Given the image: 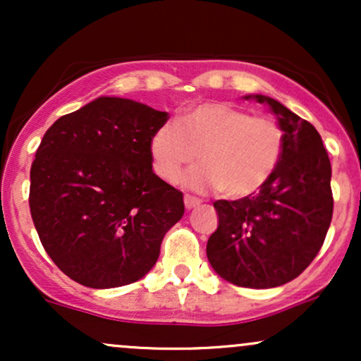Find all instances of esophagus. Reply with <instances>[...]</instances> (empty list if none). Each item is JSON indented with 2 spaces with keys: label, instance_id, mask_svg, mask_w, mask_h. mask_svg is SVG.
Listing matches in <instances>:
<instances>
[{
  "label": "esophagus",
  "instance_id": "34e87169",
  "mask_svg": "<svg viewBox=\"0 0 361 361\" xmlns=\"http://www.w3.org/2000/svg\"><path fill=\"white\" fill-rule=\"evenodd\" d=\"M197 205H200V198L192 197V195H185V207H186V209L192 210Z\"/></svg>",
  "mask_w": 361,
  "mask_h": 361
}]
</instances>
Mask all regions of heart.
I'll return each mask as SVG.
<instances>
[{
    "label": "heart",
    "mask_w": 361,
    "mask_h": 361,
    "mask_svg": "<svg viewBox=\"0 0 361 361\" xmlns=\"http://www.w3.org/2000/svg\"><path fill=\"white\" fill-rule=\"evenodd\" d=\"M285 149V132L276 120L255 117L227 103H202L163 123L152 134L151 156L163 180L176 181L198 159L204 166L186 176L193 190H215L227 198L256 193L275 175Z\"/></svg>",
    "instance_id": "obj_1"
}]
</instances>
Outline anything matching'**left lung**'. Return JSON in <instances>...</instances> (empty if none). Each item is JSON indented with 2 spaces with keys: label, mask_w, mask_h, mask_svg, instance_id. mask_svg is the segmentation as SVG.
<instances>
[{
  "label": "left lung",
  "mask_w": 361,
  "mask_h": 361,
  "mask_svg": "<svg viewBox=\"0 0 361 361\" xmlns=\"http://www.w3.org/2000/svg\"><path fill=\"white\" fill-rule=\"evenodd\" d=\"M246 98L268 103L279 115L283 156L258 193L214 202L219 226L207 258L238 287L273 288L297 279L322 247L333 219L331 161L312 123L270 97Z\"/></svg>",
  "instance_id": "8db88e82"
}]
</instances>
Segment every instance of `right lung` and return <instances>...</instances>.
I'll list each match as a JSON object with an SVG mask.
<instances>
[{"label": "right lung", "mask_w": 361, "mask_h": 361, "mask_svg": "<svg viewBox=\"0 0 361 361\" xmlns=\"http://www.w3.org/2000/svg\"><path fill=\"white\" fill-rule=\"evenodd\" d=\"M166 111L100 97L57 118L30 168L32 221L62 273L90 288L134 283L183 217V193L152 171Z\"/></svg>", "instance_id": "1"}]
</instances>
